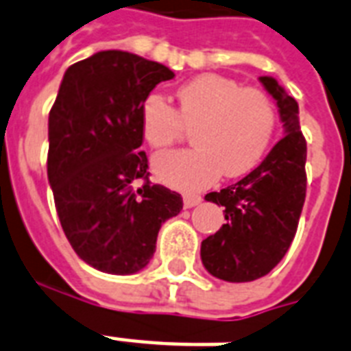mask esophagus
<instances>
[{
  "label": "esophagus",
  "mask_w": 351,
  "mask_h": 351,
  "mask_svg": "<svg viewBox=\"0 0 351 351\" xmlns=\"http://www.w3.org/2000/svg\"><path fill=\"white\" fill-rule=\"evenodd\" d=\"M200 202H202V197H198V195H186V197H184V208L186 209L195 208V206H198Z\"/></svg>",
  "instance_id": "34e87169"
}]
</instances>
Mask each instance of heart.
Segmentation results:
<instances>
[{"mask_svg":"<svg viewBox=\"0 0 351 351\" xmlns=\"http://www.w3.org/2000/svg\"><path fill=\"white\" fill-rule=\"evenodd\" d=\"M178 109L158 93L140 109L145 142L167 147L193 129L195 147L165 151L153 158V173L162 184L197 191L226 176H240L255 167L271 142L277 111L271 98L239 82L202 74L176 90Z\"/></svg>","mask_w":351,"mask_h":351,"instance_id":"b5f03b06","label":"heart"}]
</instances>
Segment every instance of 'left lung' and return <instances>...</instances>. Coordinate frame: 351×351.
<instances>
[{
  "mask_svg": "<svg viewBox=\"0 0 351 351\" xmlns=\"http://www.w3.org/2000/svg\"><path fill=\"white\" fill-rule=\"evenodd\" d=\"M261 84L277 101L284 136L250 175L206 195L208 202L224 206L228 222L202 240L200 256L213 277L228 282L256 280L282 261L306 198V140L299 106L271 76H261Z\"/></svg>",
  "mask_w": 351,
  "mask_h": 351,
  "instance_id": "1",
  "label": "left lung"
}]
</instances>
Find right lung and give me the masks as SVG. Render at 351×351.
Here are the masks:
<instances>
[{
  "label": "right lung",
  "mask_w": 351,
  "mask_h": 351,
  "mask_svg": "<svg viewBox=\"0 0 351 351\" xmlns=\"http://www.w3.org/2000/svg\"><path fill=\"white\" fill-rule=\"evenodd\" d=\"M171 78V69L131 52H96L65 71L49 112L47 176L63 233L104 273L147 266L162 224L184 206L178 193L149 182L140 151L143 100Z\"/></svg>",
  "instance_id": "1"
}]
</instances>
